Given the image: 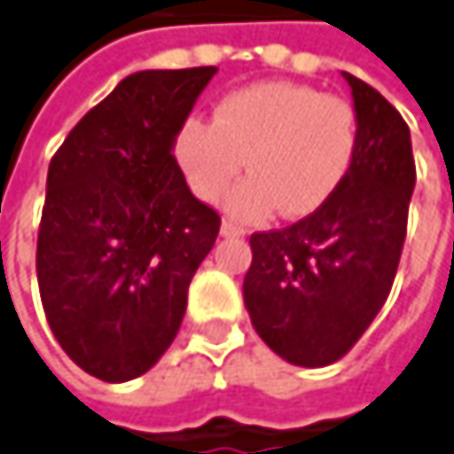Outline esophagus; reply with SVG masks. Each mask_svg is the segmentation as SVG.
<instances>
[{
	"label": "esophagus",
	"mask_w": 454,
	"mask_h": 454,
	"mask_svg": "<svg viewBox=\"0 0 454 454\" xmlns=\"http://www.w3.org/2000/svg\"><path fill=\"white\" fill-rule=\"evenodd\" d=\"M244 233H247V228L239 226V223H231V221H223V223H221V236H226V239L244 236Z\"/></svg>",
	"instance_id": "1"
}]
</instances>
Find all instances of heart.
I'll use <instances>...</instances> for the list:
<instances>
[{"mask_svg": "<svg viewBox=\"0 0 454 454\" xmlns=\"http://www.w3.org/2000/svg\"><path fill=\"white\" fill-rule=\"evenodd\" d=\"M357 154L355 110L313 86L260 81L226 94L213 123L189 118L176 137V157L192 192L215 202L241 173L226 197V210L241 221H262L276 210L305 218L320 210L347 181Z\"/></svg>", "mask_w": 454, "mask_h": 454, "instance_id": "heart-1", "label": "heart"}]
</instances>
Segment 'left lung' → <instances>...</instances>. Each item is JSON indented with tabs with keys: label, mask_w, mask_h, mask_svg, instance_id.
<instances>
[{
	"label": "left lung",
	"mask_w": 454,
	"mask_h": 454,
	"mask_svg": "<svg viewBox=\"0 0 454 454\" xmlns=\"http://www.w3.org/2000/svg\"><path fill=\"white\" fill-rule=\"evenodd\" d=\"M341 75L357 118L347 181L300 223L249 236L244 308L260 339L302 368L336 363L384 308L415 189L408 123L376 89Z\"/></svg>",
	"instance_id": "obj_1"
}]
</instances>
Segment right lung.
I'll list each match as a JSON object with an SVG mask.
<instances>
[{"label":"right lung","mask_w":454,"mask_h":454,"mask_svg":"<svg viewBox=\"0 0 454 454\" xmlns=\"http://www.w3.org/2000/svg\"><path fill=\"white\" fill-rule=\"evenodd\" d=\"M218 67L126 75L49 162L36 276L49 328L86 373L123 384L173 344L221 218L186 186L176 137Z\"/></svg>","instance_id":"right-lung-1"}]
</instances>
